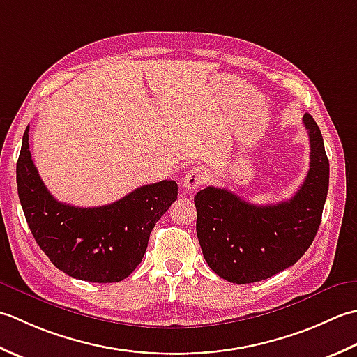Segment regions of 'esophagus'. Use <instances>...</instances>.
Returning a JSON list of instances; mask_svg holds the SVG:
<instances>
[{
    "instance_id": "1",
    "label": "esophagus",
    "mask_w": 357,
    "mask_h": 357,
    "mask_svg": "<svg viewBox=\"0 0 357 357\" xmlns=\"http://www.w3.org/2000/svg\"><path fill=\"white\" fill-rule=\"evenodd\" d=\"M208 178V169L203 168V166H195V168L189 169L183 178V186L188 191H194L200 185H203Z\"/></svg>"
}]
</instances>
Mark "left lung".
<instances>
[{
	"instance_id": "left-lung-1",
	"label": "left lung",
	"mask_w": 357,
	"mask_h": 357,
	"mask_svg": "<svg viewBox=\"0 0 357 357\" xmlns=\"http://www.w3.org/2000/svg\"><path fill=\"white\" fill-rule=\"evenodd\" d=\"M303 125L310 137V171L289 200L257 206L214 186L194 197L203 257L222 279L238 285L265 280L294 265L314 240L328 192L330 162L310 114L303 115Z\"/></svg>"
}]
</instances>
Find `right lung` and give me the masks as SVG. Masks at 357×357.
Returning a JSON list of instances; mask_svg holds the SVG:
<instances>
[{
  "mask_svg": "<svg viewBox=\"0 0 357 357\" xmlns=\"http://www.w3.org/2000/svg\"><path fill=\"white\" fill-rule=\"evenodd\" d=\"M18 197L32 236L70 278L97 283L126 279L143 259L151 231L177 200V183L134 189L111 205L77 208L58 202L43 183L29 151V126L17 163Z\"/></svg>",
  "mask_w": 357,
  "mask_h": 357,
  "instance_id": "1",
  "label": "right lung"
}]
</instances>
